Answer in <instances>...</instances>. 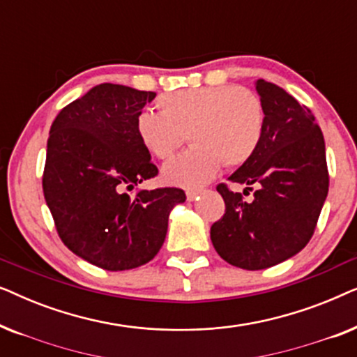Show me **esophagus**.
Listing matches in <instances>:
<instances>
[{"label":"esophagus","instance_id":"34e87169","mask_svg":"<svg viewBox=\"0 0 357 357\" xmlns=\"http://www.w3.org/2000/svg\"><path fill=\"white\" fill-rule=\"evenodd\" d=\"M199 193H202V192H199V190H188V192H187V199H188V202H195V199L199 197Z\"/></svg>","mask_w":357,"mask_h":357}]
</instances>
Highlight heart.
I'll return each mask as SVG.
<instances>
[{
	"label": "heart",
	"mask_w": 357,
	"mask_h": 357,
	"mask_svg": "<svg viewBox=\"0 0 357 357\" xmlns=\"http://www.w3.org/2000/svg\"><path fill=\"white\" fill-rule=\"evenodd\" d=\"M160 114L139 112L135 130L151 155L169 159L185 139L193 146L162 167L165 183L198 188L216 177L224 162L238 167L255 154L265 130L260 97L236 84L180 89L158 99Z\"/></svg>",
	"instance_id": "1"
}]
</instances>
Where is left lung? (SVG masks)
<instances>
[{
  "label": "left lung",
  "instance_id": "1",
  "mask_svg": "<svg viewBox=\"0 0 357 357\" xmlns=\"http://www.w3.org/2000/svg\"><path fill=\"white\" fill-rule=\"evenodd\" d=\"M265 130L250 160L229 180L255 185L252 202L218 185L226 213L211 226L219 257L243 270H265L294 257L310 241L328 195L325 141L315 116L282 87L255 81Z\"/></svg>",
  "mask_w": 357,
  "mask_h": 357
}]
</instances>
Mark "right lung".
I'll list each match as a JSON object with an SVG mask.
<instances>
[{
    "label": "right lung",
    "mask_w": 357,
    "mask_h": 357,
    "mask_svg": "<svg viewBox=\"0 0 357 357\" xmlns=\"http://www.w3.org/2000/svg\"><path fill=\"white\" fill-rule=\"evenodd\" d=\"M155 92L104 82L63 109L52 123L43 195L58 236L82 260L109 271L153 260L167 234L180 188L126 190L158 175L135 121Z\"/></svg>",
    "instance_id": "obj_1"
}]
</instances>
